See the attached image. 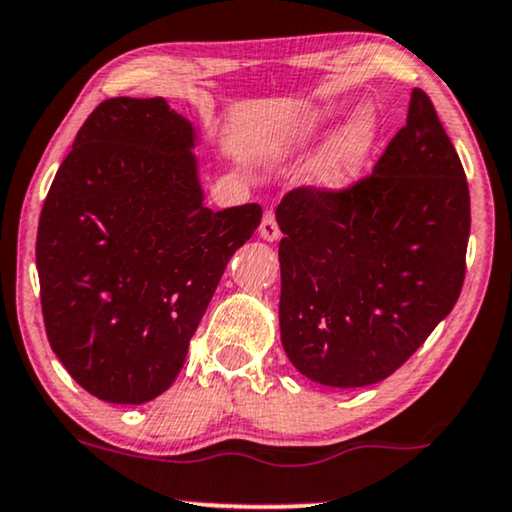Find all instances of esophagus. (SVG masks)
Returning <instances> with one entry per match:
<instances>
[{"instance_id": "34e87169", "label": "esophagus", "mask_w": 512, "mask_h": 512, "mask_svg": "<svg viewBox=\"0 0 512 512\" xmlns=\"http://www.w3.org/2000/svg\"><path fill=\"white\" fill-rule=\"evenodd\" d=\"M259 236H262V239H266V241H276L278 236H280L278 220H276V215H273L271 211L264 213L262 225H259Z\"/></svg>"}]
</instances>
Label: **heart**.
I'll return each instance as SVG.
<instances>
[{
  "label": "heart",
  "mask_w": 512,
  "mask_h": 512,
  "mask_svg": "<svg viewBox=\"0 0 512 512\" xmlns=\"http://www.w3.org/2000/svg\"><path fill=\"white\" fill-rule=\"evenodd\" d=\"M325 122V115H318L315 120H308L299 129H294L287 139V146H304L308 139L318 132ZM373 136H376V122L369 115H357L348 127L343 129V134L331 143L325 167H322V178L329 185H343L350 178L357 176L359 167H362L366 153L371 150Z\"/></svg>",
  "instance_id": "b5f03b06"
}]
</instances>
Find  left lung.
<instances>
[{
	"label": "left lung",
	"instance_id": "left-lung-1",
	"mask_svg": "<svg viewBox=\"0 0 512 512\" xmlns=\"http://www.w3.org/2000/svg\"><path fill=\"white\" fill-rule=\"evenodd\" d=\"M280 336L329 387L392 376L457 304L471 232L469 183L429 95L376 167L343 187L299 185L278 204Z\"/></svg>",
	"mask_w": 512,
	"mask_h": 512
}]
</instances>
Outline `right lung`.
<instances>
[{"instance_id":"right-lung-1","label":"right lung","mask_w":512,"mask_h":512,"mask_svg":"<svg viewBox=\"0 0 512 512\" xmlns=\"http://www.w3.org/2000/svg\"><path fill=\"white\" fill-rule=\"evenodd\" d=\"M192 143L162 97L106 99L43 201V325L102 401L146 403L174 383L227 262L262 220L259 204H201Z\"/></svg>"}]
</instances>
